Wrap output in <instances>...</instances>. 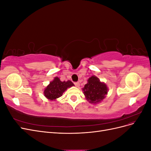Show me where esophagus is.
Returning a JSON list of instances; mask_svg holds the SVG:
<instances>
[{
  "instance_id": "esophagus-1",
  "label": "esophagus",
  "mask_w": 151,
  "mask_h": 151,
  "mask_svg": "<svg viewBox=\"0 0 151 151\" xmlns=\"http://www.w3.org/2000/svg\"><path fill=\"white\" fill-rule=\"evenodd\" d=\"M74 84H75V86H76V87H79V86H80V84H79V82H75Z\"/></svg>"
}]
</instances>
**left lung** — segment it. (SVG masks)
I'll use <instances>...</instances> for the list:
<instances>
[{
  "instance_id": "1",
  "label": "left lung",
  "mask_w": 151,
  "mask_h": 151,
  "mask_svg": "<svg viewBox=\"0 0 151 151\" xmlns=\"http://www.w3.org/2000/svg\"><path fill=\"white\" fill-rule=\"evenodd\" d=\"M108 87L104 83L99 81L97 77L91 76L88 80V83L83 88L86 99L91 103L101 102L106 98L108 93Z\"/></svg>"
}]
</instances>
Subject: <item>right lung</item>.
Here are the masks:
<instances>
[{
  "mask_svg": "<svg viewBox=\"0 0 151 151\" xmlns=\"http://www.w3.org/2000/svg\"><path fill=\"white\" fill-rule=\"evenodd\" d=\"M74 86V84L70 81L62 82L58 77H55L54 79L50 82L49 85L45 89L44 95L47 99L54 101L62 96L63 92L67 88Z\"/></svg>",
  "mask_w": 151,
  "mask_h": 151,
  "instance_id": "1",
  "label": "right lung"
}]
</instances>
